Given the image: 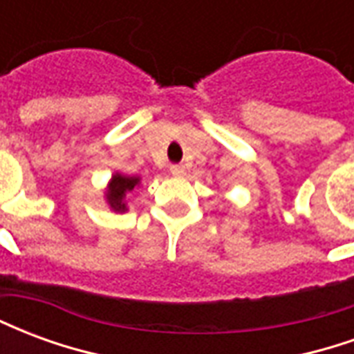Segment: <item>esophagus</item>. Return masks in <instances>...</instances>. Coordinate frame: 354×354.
<instances>
[{"instance_id": "1", "label": "esophagus", "mask_w": 354, "mask_h": 354, "mask_svg": "<svg viewBox=\"0 0 354 354\" xmlns=\"http://www.w3.org/2000/svg\"><path fill=\"white\" fill-rule=\"evenodd\" d=\"M170 172H172L174 176H184L185 165H172V167H170Z\"/></svg>"}]
</instances>
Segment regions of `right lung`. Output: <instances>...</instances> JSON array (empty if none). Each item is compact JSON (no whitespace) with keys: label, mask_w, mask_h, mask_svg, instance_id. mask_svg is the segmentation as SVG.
<instances>
[{"label":"right lung","mask_w":354,"mask_h":354,"mask_svg":"<svg viewBox=\"0 0 354 354\" xmlns=\"http://www.w3.org/2000/svg\"><path fill=\"white\" fill-rule=\"evenodd\" d=\"M138 178L121 176V174H115V176H113L108 189V203L111 205L113 210H117V212H124V210H127V205L123 203L124 193L134 189V185L138 184Z\"/></svg>","instance_id":"right-lung-1"}]
</instances>
